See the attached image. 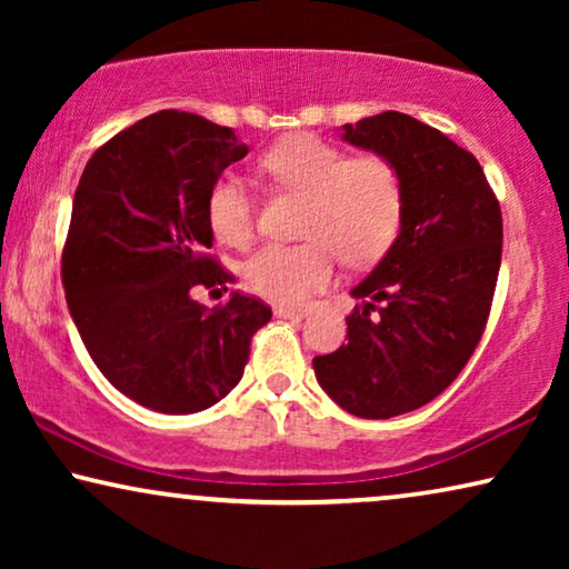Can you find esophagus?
Listing matches in <instances>:
<instances>
[{
  "label": "esophagus",
  "mask_w": 569,
  "mask_h": 569,
  "mask_svg": "<svg viewBox=\"0 0 569 569\" xmlns=\"http://www.w3.org/2000/svg\"><path fill=\"white\" fill-rule=\"evenodd\" d=\"M306 313H308L306 308H295V306H277L274 308L277 318H302Z\"/></svg>",
  "instance_id": "1"
}]
</instances>
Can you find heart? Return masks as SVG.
<instances>
[{
    "label": "heart",
    "mask_w": 569,
    "mask_h": 569,
    "mask_svg": "<svg viewBox=\"0 0 569 569\" xmlns=\"http://www.w3.org/2000/svg\"><path fill=\"white\" fill-rule=\"evenodd\" d=\"M259 170L279 189L306 197L302 243L267 246L243 267L261 298L298 306L333 279L337 256L368 267L388 251L403 220V181L386 154H349L316 134L279 139L259 158ZM207 220L224 246L246 248L256 232V204L236 176H220L207 193Z\"/></svg>",
    "instance_id": "b5f03b06"
}]
</instances>
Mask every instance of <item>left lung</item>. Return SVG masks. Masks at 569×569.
Here are the masks:
<instances>
[{"label":"left lung","mask_w":569,"mask_h":569,"mask_svg":"<svg viewBox=\"0 0 569 569\" xmlns=\"http://www.w3.org/2000/svg\"><path fill=\"white\" fill-rule=\"evenodd\" d=\"M349 144L386 154L403 181L399 238L355 287L347 345L313 357L318 383L362 419L440 396L485 333L502 259V212L485 170L442 131L386 111L345 123Z\"/></svg>","instance_id":"obj_1"}]
</instances>
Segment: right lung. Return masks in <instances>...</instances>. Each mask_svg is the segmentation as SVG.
Wrapping results in <instances>:
<instances>
[{
  "label": "right lung",
  "mask_w": 569,
  "mask_h": 569,
  "mask_svg": "<svg viewBox=\"0 0 569 569\" xmlns=\"http://www.w3.org/2000/svg\"><path fill=\"white\" fill-rule=\"evenodd\" d=\"M246 154L230 127L158 111L98 147L74 191L61 253L69 313L111 386L162 415L224 399L271 318L253 295L214 308L191 298L232 282L209 253L207 193Z\"/></svg>",
  "instance_id": "obj_1"
}]
</instances>
